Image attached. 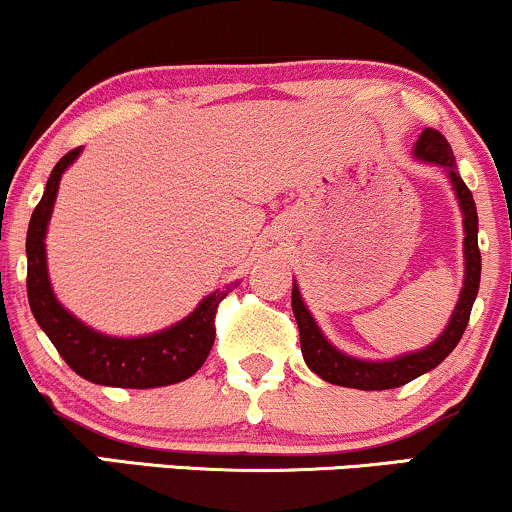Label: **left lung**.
Returning <instances> with one entry per match:
<instances>
[{
	"label": "left lung",
	"mask_w": 512,
	"mask_h": 512,
	"mask_svg": "<svg viewBox=\"0 0 512 512\" xmlns=\"http://www.w3.org/2000/svg\"><path fill=\"white\" fill-rule=\"evenodd\" d=\"M413 154H416L418 159H423V162L445 166L447 174H450L452 179V186H455L459 208H462L464 215V261H467L464 290L462 295H459V302L450 324H447V329L442 331V336L433 343V346L418 350V353L401 355V358L389 360V363H367V360L348 358V355H343L341 350H336L329 341H326L324 333L319 331L317 321L312 319V314L304 307L297 285H292V314H295L297 329H300L304 363L309 365V370L317 372L321 380L338 384V387L365 389V392H370V389H394L416 380L423 372L438 367L442 360L457 348L459 338H462V333L469 324V314H472L481 280V254L479 237H476V234H479V217H476L474 195L467 188V183L462 181V176L457 174L455 154H452L450 142H447L445 135H440L438 130H423Z\"/></svg>",
	"instance_id": "1"
}]
</instances>
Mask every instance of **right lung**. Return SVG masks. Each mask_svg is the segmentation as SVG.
I'll return each instance as SVG.
<instances>
[{
  "mask_svg": "<svg viewBox=\"0 0 512 512\" xmlns=\"http://www.w3.org/2000/svg\"><path fill=\"white\" fill-rule=\"evenodd\" d=\"M77 154L79 147L70 149L55 164L28 225L26 290L33 317L40 329L48 333L62 360L84 380L125 389H152L188 380L208 360L215 343V314L227 297L229 285L205 297L191 317L171 329L142 338H113L91 331L55 300L45 268V232H48L60 176L77 159Z\"/></svg>",
  "mask_w": 512,
  "mask_h": 512,
  "instance_id": "add662e5",
  "label": "right lung"
}]
</instances>
